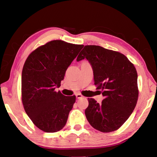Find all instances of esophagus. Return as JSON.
Returning <instances> with one entry per match:
<instances>
[{"instance_id":"esophagus-1","label":"esophagus","mask_w":157,"mask_h":157,"mask_svg":"<svg viewBox=\"0 0 157 157\" xmlns=\"http://www.w3.org/2000/svg\"><path fill=\"white\" fill-rule=\"evenodd\" d=\"M75 95H76V97L77 98H78V99H79V98H81L83 97L82 95L81 94H76Z\"/></svg>"}]
</instances>
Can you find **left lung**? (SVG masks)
<instances>
[{
    "label": "left lung",
    "mask_w": 157,
    "mask_h": 157,
    "mask_svg": "<svg viewBox=\"0 0 157 157\" xmlns=\"http://www.w3.org/2000/svg\"><path fill=\"white\" fill-rule=\"evenodd\" d=\"M85 59L93 68L97 89L105 97L101 104L88 98L86 119L101 132L116 131L131 116L138 100L136 68L124 55L100 46H85L76 61Z\"/></svg>",
    "instance_id": "obj_1"
}]
</instances>
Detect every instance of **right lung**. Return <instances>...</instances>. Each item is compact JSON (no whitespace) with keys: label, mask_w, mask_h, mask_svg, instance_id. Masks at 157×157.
I'll use <instances>...</instances> for the list:
<instances>
[{"label":"right lung","mask_w":157,"mask_h":157,"mask_svg":"<svg viewBox=\"0 0 157 157\" xmlns=\"http://www.w3.org/2000/svg\"><path fill=\"white\" fill-rule=\"evenodd\" d=\"M84 45L56 40L37 48L26 59L22 72V101L34 125L46 132L65 126L76 97L64 96L60 86L68 67Z\"/></svg>","instance_id":"obj_1"}]
</instances>
